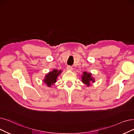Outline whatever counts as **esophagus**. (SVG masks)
Returning a JSON list of instances; mask_svg holds the SVG:
<instances>
[{"label": "esophagus", "instance_id": "1", "mask_svg": "<svg viewBox=\"0 0 134 134\" xmlns=\"http://www.w3.org/2000/svg\"><path fill=\"white\" fill-rule=\"evenodd\" d=\"M66 69H67V70H68V71L72 70V68L71 66H68Z\"/></svg>", "mask_w": 134, "mask_h": 134}]
</instances>
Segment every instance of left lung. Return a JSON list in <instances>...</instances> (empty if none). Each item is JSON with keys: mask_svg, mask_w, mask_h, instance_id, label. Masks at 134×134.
I'll use <instances>...</instances> for the list:
<instances>
[{"mask_svg": "<svg viewBox=\"0 0 134 134\" xmlns=\"http://www.w3.org/2000/svg\"><path fill=\"white\" fill-rule=\"evenodd\" d=\"M83 75L82 77V82L89 86L90 85V81H92L93 82H94V79L91 77V73H87L86 72H83Z\"/></svg>", "mask_w": 134, "mask_h": 134, "instance_id": "obj_1", "label": "left lung"}]
</instances>
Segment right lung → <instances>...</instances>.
Masks as SVG:
<instances>
[{"label": "right lung", "instance_id": "1", "mask_svg": "<svg viewBox=\"0 0 134 134\" xmlns=\"http://www.w3.org/2000/svg\"><path fill=\"white\" fill-rule=\"evenodd\" d=\"M62 72L61 70L58 71L56 69L53 70L52 71L48 74L46 76V77L44 80V83L47 84L48 86L51 87V85L56 82V80L57 77L59 75V74Z\"/></svg>", "mask_w": 134, "mask_h": 134}]
</instances>
